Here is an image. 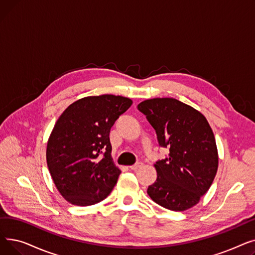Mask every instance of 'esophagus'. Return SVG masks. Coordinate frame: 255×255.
<instances>
[{
	"instance_id": "1",
	"label": "esophagus",
	"mask_w": 255,
	"mask_h": 255,
	"mask_svg": "<svg viewBox=\"0 0 255 255\" xmlns=\"http://www.w3.org/2000/svg\"><path fill=\"white\" fill-rule=\"evenodd\" d=\"M142 163L141 162H137V163H135V164H133V165H131L130 166V169H132V170H136V169H138V168H140V167H142Z\"/></svg>"
}]
</instances>
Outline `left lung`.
<instances>
[{"label": "left lung", "mask_w": 255, "mask_h": 255, "mask_svg": "<svg viewBox=\"0 0 255 255\" xmlns=\"http://www.w3.org/2000/svg\"><path fill=\"white\" fill-rule=\"evenodd\" d=\"M155 129L168 157L154 164L157 179L148 188L156 204L171 211L195 206L211 187L218 168L215 136L203 114L173 98H154L137 105Z\"/></svg>", "instance_id": "obj_1"}]
</instances>
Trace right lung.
<instances>
[{
  "mask_svg": "<svg viewBox=\"0 0 255 255\" xmlns=\"http://www.w3.org/2000/svg\"><path fill=\"white\" fill-rule=\"evenodd\" d=\"M131 104L122 96H89L70 104L58 119L47 141L46 162L67 202L95 205L114 189L121 170L113 162L110 132Z\"/></svg>",
  "mask_w": 255,
  "mask_h": 255,
  "instance_id": "add662e5",
  "label": "right lung"
}]
</instances>
